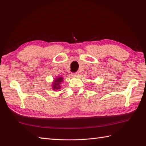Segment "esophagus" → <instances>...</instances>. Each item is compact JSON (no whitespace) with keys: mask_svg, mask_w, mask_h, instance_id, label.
<instances>
[{"mask_svg":"<svg viewBox=\"0 0 146 146\" xmlns=\"http://www.w3.org/2000/svg\"><path fill=\"white\" fill-rule=\"evenodd\" d=\"M77 75H78V72H76V73H74L72 74L73 76H76Z\"/></svg>","mask_w":146,"mask_h":146,"instance_id":"obj_1","label":"esophagus"}]
</instances>
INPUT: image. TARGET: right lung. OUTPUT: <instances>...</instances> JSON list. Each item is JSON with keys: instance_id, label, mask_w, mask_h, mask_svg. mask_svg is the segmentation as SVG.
<instances>
[{"instance_id": "right-lung-1", "label": "right lung", "mask_w": 146, "mask_h": 146, "mask_svg": "<svg viewBox=\"0 0 146 146\" xmlns=\"http://www.w3.org/2000/svg\"><path fill=\"white\" fill-rule=\"evenodd\" d=\"M63 79H64V78L61 77V76H60V77H57L56 78H54V80L52 84V89L54 90V91H57V90L60 89V88H61V87H60V84H61L63 80H64Z\"/></svg>"}]
</instances>
